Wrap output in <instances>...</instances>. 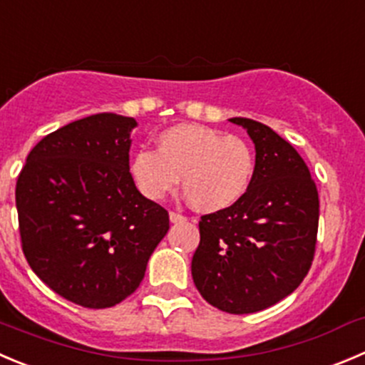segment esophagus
Segmentation results:
<instances>
[{
	"label": "esophagus",
	"instance_id": "34e87169",
	"mask_svg": "<svg viewBox=\"0 0 365 365\" xmlns=\"http://www.w3.org/2000/svg\"><path fill=\"white\" fill-rule=\"evenodd\" d=\"M169 219H171V222H183L185 221V215L178 214V212H169Z\"/></svg>",
	"mask_w": 365,
	"mask_h": 365
}]
</instances>
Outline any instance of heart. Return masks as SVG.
Segmentation results:
<instances>
[{
    "instance_id": "obj_1",
    "label": "heart",
    "mask_w": 365,
    "mask_h": 365,
    "mask_svg": "<svg viewBox=\"0 0 365 365\" xmlns=\"http://www.w3.org/2000/svg\"><path fill=\"white\" fill-rule=\"evenodd\" d=\"M130 175L148 200L183 194L196 210L219 212L244 197L255 176V153L237 135L203 125H176L157 137V151L139 150Z\"/></svg>"
}]
</instances>
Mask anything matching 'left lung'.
<instances>
[{
    "instance_id": "8db88e82",
    "label": "left lung",
    "mask_w": 365,
    "mask_h": 365,
    "mask_svg": "<svg viewBox=\"0 0 365 365\" xmlns=\"http://www.w3.org/2000/svg\"><path fill=\"white\" fill-rule=\"evenodd\" d=\"M255 144V176L240 201L200 221L192 280L228 314H253L296 291L314 260L319 196L305 160L274 130L232 118Z\"/></svg>"
}]
</instances>
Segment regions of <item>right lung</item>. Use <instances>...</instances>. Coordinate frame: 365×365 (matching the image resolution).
Here are the masks:
<instances>
[{"label":"right lung","instance_id":"obj_1","mask_svg":"<svg viewBox=\"0 0 365 365\" xmlns=\"http://www.w3.org/2000/svg\"><path fill=\"white\" fill-rule=\"evenodd\" d=\"M133 118L96 114L46 135L16 185L24 257L51 291L85 309L128 298L169 230L130 175Z\"/></svg>","mask_w":365,"mask_h":365}]
</instances>
